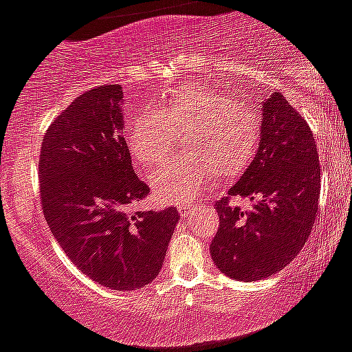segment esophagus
<instances>
[{"label": "esophagus", "mask_w": 352, "mask_h": 352, "mask_svg": "<svg viewBox=\"0 0 352 352\" xmlns=\"http://www.w3.org/2000/svg\"><path fill=\"white\" fill-rule=\"evenodd\" d=\"M190 209H192V207H190V204H179L178 206V210L182 216H186V214L190 212Z\"/></svg>", "instance_id": "1"}]
</instances>
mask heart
<instances>
[{
  "instance_id": "1",
  "label": "heart",
  "mask_w": 352,
  "mask_h": 352,
  "mask_svg": "<svg viewBox=\"0 0 352 352\" xmlns=\"http://www.w3.org/2000/svg\"><path fill=\"white\" fill-rule=\"evenodd\" d=\"M174 133H183L186 152L160 166L150 176L159 202H185L209 179L233 178L249 167L261 142V116L256 107L204 86H179L159 109L140 113L126 133L133 162L148 170L166 159Z\"/></svg>"
}]
</instances>
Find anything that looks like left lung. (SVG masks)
Segmentation results:
<instances>
[{"mask_svg":"<svg viewBox=\"0 0 352 352\" xmlns=\"http://www.w3.org/2000/svg\"><path fill=\"white\" fill-rule=\"evenodd\" d=\"M320 160L306 119L280 91L263 103L261 142L242 178L216 202L219 228L210 256L239 282L270 278L290 264L313 230L320 209ZM250 198V211L229 204Z\"/></svg>","mask_w":352,"mask_h":352,"instance_id":"obj_1","label":"left lung"}]
</instances>
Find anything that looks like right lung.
I'll use <instances>...</instances> for the list:
<instances>
[{
	"mask_svg": "<svg viewBox=\"0 0 352 352\" xmlns=\"http://www.w3.org/2000/svg\"><path fill=\"white\" fill-rule=\"evenodd\" d=\"M122 88L96 86L46 131L39 193L65 256L93 282L138 290L162 267L178 210H133L150 188L136 176L124 140Z\"/></svg>",
	"mask_w": 352,
	"mask_h": 352,
	"instance_id": "right-lung-1",
	"label": "right lung"
}]
</instances>
